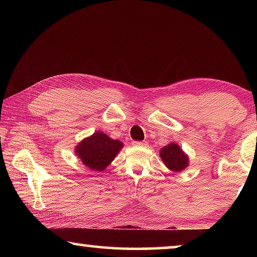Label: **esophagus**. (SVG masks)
I'll list each match as a JSON object with an SVG mask.
<instances>
[{"mask_svg":"<svg viewBox=\"0 0 257 257\" xmlns=\"http://www.w3.org/2000/svg\"><path fill=\"white\" fill-rule=\"evenodd\" d=\"M134 146H146V142H133Z\"/></svg>","mask_w":257,"mask_h":257,"instance_id":"obj_1","label":"esophagus"}]
</instances>
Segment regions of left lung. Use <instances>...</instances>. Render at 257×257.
<instances>
[{
  "mask_svg": "<svg viewBox=\"0 0 257 257\" xmlns=\"http://www.w3.org/2000/svg\"><path fill=\"white\" fill-rule=\"evenodd\" d=\"M160 158L162 159L167 168L173 172L185 170L189 163L188 156L184 153V151L176 143H170L167 146L162 147L160 151Z\"/></svg>",
  "mask_w": 257,
  "mask_h": 257,
  "instance_id": "8db88e82",
  "label": "left lung"
}]
</instances>
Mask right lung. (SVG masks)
Masks as SVG:
<instances>
[{
    "label": "right lung",
    "mask_w": 257,
    "mask_h": 257,
    "mask_svg": "<svg viewBox=\"0 0 257 257\" xmlns=\"http://www.w3.org/2000/svg\"><path fill=\"white\" fill-rule=\"evenodd\" d=\"M122 147L123 143L110 138L102 132H96L81 141L76 146L75 153L90 170L103 171L114 160Z\"/></svg>",
    "instance_id": "obj_1"
}]
</instances>
